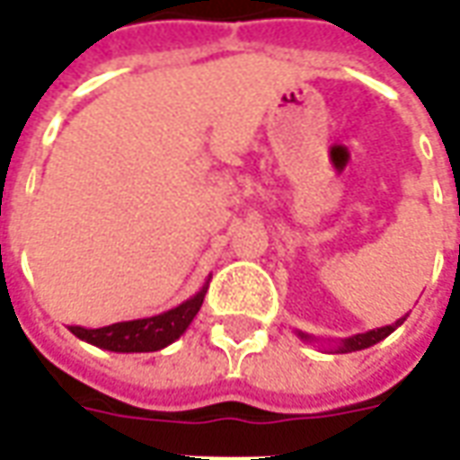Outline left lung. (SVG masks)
Returning <instances> with one entry per match:
<instances>
[{
	"label": "left lung",
	"mask_w": 460,
	"mask_h": 460,
	"mask_svg": "<svg viewBox=\"0 0 460 460\" xmlns=\"http://www.w3.org/2000/svg\"><path fill=\"white\" fill-rule=\"evenodd\" d=\"M409 316V314H406ZM406 316H401V319L396 321V323H391V326H381V329H371L366 331V333H356V336H349V339H341V341H336L333 346H331V351L333 353H351V351H361V349H368V346H374V343L384 341L388 333H394V331L406 321ZM296 336L301 339V341H316L314 336H308V333H304V331H296Z\"/></svg>",
	"instance_id": "obj_1"
}]
</instances>
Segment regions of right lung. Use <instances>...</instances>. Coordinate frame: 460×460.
Listing matches in <instances>:
<instances>
[{"label":"right lung","mask_w":460,"mask_h":460,"mask_svg":"<svg viewBox=\"0 0 460 460\" xmlns=\"http://www.w3.org/2000/svg\"><path fill=\"white\" fill-rule=\"evenodd\" d=\"M208 281L191 298H186L184 304L169 308L156 316H146V319L134 321H119L111 326H102V329H84V326H69L76 339L92 343L96 349L114 353H149L166 349L169 343H174L194 321L199 308L204 304L207 296Z\"/></svg>","instance_id":"obj_1"}]
</instances>
